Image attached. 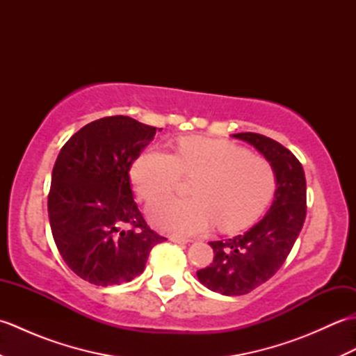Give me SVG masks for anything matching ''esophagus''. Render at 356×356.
Instances as JSON below:
<instances>
[{
  "mask_svg": "<svg viewBox=\"0 0 356 356\" xmlns=\"http://www.w3.org/2000/svg\"><path fill=\"white\" fill-rule=\"evenodd\" d=\"M170 240L171 241H174V243H188V240L186 237H184V236H179V234H171L170 236Z\"/></svg>",
  "mask_w": 356,
  "mask_h": 356,
  "instance_id": "obj_1",
  "label": "esophagus"
}]
</instances>
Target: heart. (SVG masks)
<instances>
[{"instance_id": "obj_1", "label": "heart", "mask_w": 356, "mask_h": 356, "mask_svg": "<svg viewBox=\"0 0 356 356\" xmlns=\"http://www.w3.org/2000/svg\"><path fill=\"white\" fill-rule=\"evenodd\" d=\"M131 180L139 197L153 203L170 195L180 179H193L188 199H170L149 209L157 228L200 234L217 223L223 232L246 228L269 202L274 171L266 159L231 142L188 136L174 154L149 149L136 159Z\"/></svg>"}]
</instances>
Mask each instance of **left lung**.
Returning a JSON list of instances; mask_svg holds the SVG:
<instances>
[{"label":"left lung","instance_id":"left-lung-1","mask_svg":"<svg viewBox=\"0 0 356 356\" xmlns=\"http://www.w3.org/2000/svg\"><path fill=\"white\" fill-rule=\"evenodd\" d=\"M259 149L275 174L272 207L251 229L232 238L209 241L214 260L197 270L208 289L222 295H245L275 274L286 261L306 218L303 166L282 143L257 133L232 134Z\"/></svg>","mask_w":356,"mask_h":356}]
</instances>
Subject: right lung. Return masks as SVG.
<instances>
[{
	"label": "right lung",
	"instance_id": "obj_1",
	"mask_svg": "<svg viewBox=\"0 0 356 356\" xmlns=\"http://www.w3.org/2000/svg\"><path fill=\"white\" fill-rule=\"evenodd\" d=\"M156 130L108 116L82 127L59 151L47 200L50 228L67 266L88 283L131 282L166 240L147 225L128 174Z\"/></svg>",
	"mask_w": 356,
	"mask_h": 356
}]
</instances>
